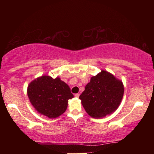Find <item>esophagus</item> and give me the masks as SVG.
Listing matches in <instances>:
<instances>
[{"label": "esophagus", "mask_w": 154, "mask_h": 154, "mask_svg": "<svg viewBox=\"0 0 154 154\" xmlns=\"http://www.w3.org/2000/svg\"><path fill=\"white\" fill-rule=\"evenodd\" d=\"M79 93H77V94H75V97H77V98H78V97H79Z\"/></svg>", "instance_id": "esophagus-1"}]
</instances>
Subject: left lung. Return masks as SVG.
<instances>
[{"label":"left lung","mask_w":154,"mask_h":154,"mask_svg":"<svg viewBox=\"0 0 154 154\" xmlns=\"http://www.w3.org/2000/svg\"><path fill=\"white\" fill-rule=\"evenodd\" d=\"M124 92L121 81L109 72L102 71L91 77L79 98L89 116L94 118H101L118 109Z\"/></svg>","instance_id":"obj_1"}]
</instances>
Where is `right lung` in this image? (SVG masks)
Returning a JSON list of instances; mask_svg holds the SVG:
<instances>
[{
	"label": "right lung",
	"mask_w": 154,
	"mask_h": 154,
	"mask_svg": "<svg viewBox=\"0 0 154 154\" xmlns=\"http://www.w3.org/2000/svg\"><path fill=\"white\" fill-rule=\"evenodd\" d=\"M28 96L38 113L49 118H56L66 111L68 100L73 98L71 89L58 77L42 76L31 82Z\"/></svg>",
	"instance_id": "obj_1"
}]
</instances>
